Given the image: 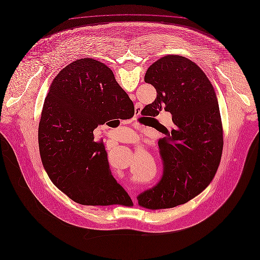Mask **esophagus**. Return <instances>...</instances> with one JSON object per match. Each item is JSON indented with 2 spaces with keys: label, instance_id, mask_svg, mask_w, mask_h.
I'll return each mask as SVG.
<instances>
[{
  "label": "esophagus",
  "instance_id": "obj_1",
  "mask_svg": "<svg viewBox=\"0 0 260 260\" xmlns=\"http://www.w3.org/2000/svg\"><path fill=\"white\" fill-rule=\"evenodd\" d=\"M141 110H142V109H141V108H137V113H138V114H140Z\"/></svg>",
  "mask_w": 260,
  "mask_h": 260
}]
</instances>
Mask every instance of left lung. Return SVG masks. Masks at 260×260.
<instances>
[{
	"label": "left lung",
	"mask_w": 260,
	"mask_h": 260,
	"mask_svg": "<svg viewBox=\"0 0 260 260\" xmlns=\"http://www.w3.org/2000/svg\"><path fill=\"white\" fill-rule=\"evenodd\" d=\"M145 82L156 90V99L142 110L153 117L164 110L172 126H164L158 141L164 164L160 181L137 197L150 209L184 205L210 184L223 150V129L213 86L194 62L180 55H166L147 70ZM145 118V117H142Z\"/></svg>",
	"instance_id": "8db88e82"
}]
</instances>
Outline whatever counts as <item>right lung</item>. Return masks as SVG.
I'll list each match as a JSON object with an SVG mask.
<instances>
[{
    "label": "right lung",
    "mask_w": 260,
    "mask_h": 260,
    "mask_svg": "<svg viewBox=\"0 0 260 260\" xmlns=\"http://www.w3.org/2000/svg\"><path fill=\"white\" fill-rule=\"evenodd\" d=\"M134 112L133 102L101 61L78 59L55 76L42 110L39 150L49 177L73 202L132 205L93 131L113 118L129 119Z\"/></svg>",
    "instance_id": "obj_1"
}]
</instances>
